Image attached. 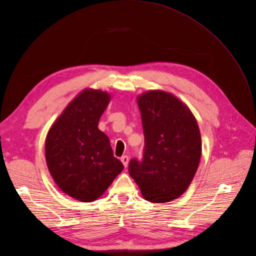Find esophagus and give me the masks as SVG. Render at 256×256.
I'll list each match as a JSON object with an SVG mask.
<instances>
[{"label": "esophagus", "mask_w": 256, "mask_h": 256, "mask_svg": "<svg viewBox=\"0 0 256 256\" xmlns=\"http://www.w3.org/2000/svg\"><path fill=\"white\" fill-rule=\"evenodd\" d=\"M121 161H122V163L124 164V166L125 168H127L128 166V162H129V158H128V156H122L121 157Z\"/></svg>", "instance_id": "obj_1"}]
</instances>
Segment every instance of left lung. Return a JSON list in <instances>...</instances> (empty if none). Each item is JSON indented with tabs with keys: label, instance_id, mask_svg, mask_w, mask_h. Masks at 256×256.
Wrapping results in <instances>:
<instances>
[{
	"label": "left lung",
	"instance_id": "left-lung-1",
	"mask_svg": "<svg viewBox=\"0 0 256 256\" xmlns=\"http://www.w3.org/2000/svg\"><path fill=\"white\" fill-rule=\"evenodd\" d=\"M138 103L144 134V157L130 160L129 174L144 200L168 202L187 190L198 170L200 128L189 108L170 93L148 91Z\"/></svg>",
	"mask_w": 256,
	"mask_h": 256
}]
</instances>
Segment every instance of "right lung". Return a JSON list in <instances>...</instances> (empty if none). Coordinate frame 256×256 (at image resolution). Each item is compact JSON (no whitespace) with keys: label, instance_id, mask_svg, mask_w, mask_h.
<instances>
[{"label":"right lung","instance_id":"right-lung-1","mask_svg":"<svg viewBox=\"0 0 256 256\" xmlns=\"http://www.w3.org/2000/svg\"><path fill=\"white\" fill-rule=\"evenodd\" d=\"M110 99L100 90H84L58 118L45 142V158L54 182L80 202L101 196L124 170L108 138L98 129Z\"/></svg>","mask_w":256,"mask_h":256}]
</instances>
